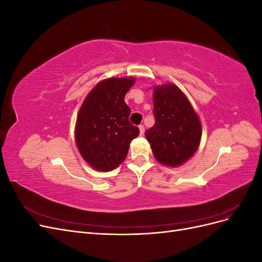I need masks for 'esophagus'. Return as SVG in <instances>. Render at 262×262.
<instances>
[{"instance_id": "esophagus-1", "label": "esophagus", "mask_w": 262, "mask_h": 262, "mask_svg": "<svg viewBox=\"0 0 262 262\" xmlns=\"http://www.w3.org/2000/svg\"><path fill=\"white\" fill-rule=\"evenodd\" d=\"M139 129H140V134H141V136H143L144 131H145L144 125H143V124H140V125H139Z\"/></svg>"}]
</instances>
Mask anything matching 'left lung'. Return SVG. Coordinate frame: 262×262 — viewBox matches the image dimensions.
<instances>
[{
    "label": "left lung",
    "mask_w": 262,
    "mask_h": 262,
    "mask_svg": "<svg viewBox=\"0 0 262 262\" xmlns=\"http://www.w3.org/2000/svg\"><path fill=\"white\" fill-rule=\"evenodd\" d=\"M155 123L145 136L161 164H184L199 147L201 124L187 97L176 85L156 86L153 97Z\"/></svg>",
    "instance_id": "left-lung-1"
}]
</instances>
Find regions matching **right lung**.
I'll return each instance as SVG.
<instances>
[{
    "instance_id": "obj_1",
    "label": "right lung",
    "mask_w": 262,
    "mask_h": 262,
    "mask_svg": "<svg viewBox=\"0 0 262 262\" xmlns=\"http://www.w3.org/2000/svg\"><path fill=\"white\" fill-rule=\"evenodd\" d=\"M134 78H108L87 95L76 119L75 140L84 160L98 170L120 165L140 130L129 121L124 96Z\"/></svg>"
}]
</instances>
